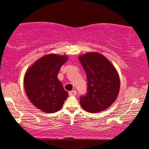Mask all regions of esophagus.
Wrapping results in <instances>:
<instances>
[{
    "instance_id": "obj_1",
    "label": "esophagus",
    "mask_w": 149,
    "mask_h": 149,
    "mask_svg": "<svg viewBox=\"0 0 149 149\" xmlns=\"http://www.w3.org/2000/svg\"><path fill=\"white\" fill-rule=\"evenodd\" d=\"M76 95V91H75V90H73V91H70V92H69V95H71V96H74V95Z\"/></svg>"
}]
</instances>
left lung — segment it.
Instances as JSON below:
<instances>
[{
  "label": "left lung",
  "instance_id": "8db88e82",
  "mask_svg": "<svg viewBox=\"0 0 149 149\" xmlns=\"http://www.w3.org/2000/svg\"><path fill=\"white\" fill-rule=\"evenodd\" d=\"M87 76L88 93L80 98L86 111L95 113L107 109L117 99L120 88L118 72L101 54L88 52L78 56Z\"/></svg>",
  "mask_w": 149,
  "mask_h": 149
}]
</instances>
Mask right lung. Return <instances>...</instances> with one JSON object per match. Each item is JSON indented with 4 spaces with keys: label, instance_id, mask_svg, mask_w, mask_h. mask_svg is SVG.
<instances>
[{
    "label": "right lung",
    "instance_id": "obj_1",
    "mask_svg": "<svg viewBox=\"0 0 149 149\" xmlns=\"http://www.w3.org/2000/svg\"><path fill=\"white\" fill-rule=\"evenodd\" d=\"M67 55L49 54L37 59L24 76V88L31 102L42 112L54 113L63 107L68 94L57 78Z\"/></svg>",
    "mask_w": 149,
    "mask_h": 149
}]
</instances>
